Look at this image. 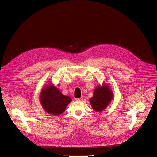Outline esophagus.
<instances>
[{"label": "esophagus", "instance_id": "obj_1", "mask_svg": "<svg viewBox=\"0 0 157 157\" xmlns=\"http://www.w3.org/2000/svg\"><path fill=\"white\" fill-rule=\"evenodd\" d=\"M83 100V97H81L80 98H76L75 100L76 101H82Z\"/></svg>", "mask_w": 157, "mask_h": 157}]
</instances>
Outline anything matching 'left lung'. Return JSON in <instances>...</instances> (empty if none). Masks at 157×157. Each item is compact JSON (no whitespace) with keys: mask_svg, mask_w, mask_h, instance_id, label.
I'll use <instances>...</instances> for the list:
<instances>
[{"mask_svg":"<svg viewBox=\"0 0 157 157\" xmlns=\"http://www.w3.org/2000/svg\"><path fill=\"white\" fill-rule=\"evenodd\" d=\"M113 98L111 88L106 83L98 85L90 99L92 108L96 112H101L106 109Z\"/></svg>","mask_w":157,"mask_h":157,"instance_id":"left-lung-1","label":"left lung"}]
</instances>
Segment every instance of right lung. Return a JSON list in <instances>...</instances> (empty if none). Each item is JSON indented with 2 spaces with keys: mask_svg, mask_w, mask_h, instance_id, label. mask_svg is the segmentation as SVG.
Returning <instances> with one entry per match:
<instances>
[{
  "mask_svg": "<svg viewBox=\"0 0 157 157\" xmlns=\"http://www.w3.org/2000/svg\"><path fill=\"white\" fill-rule=\"evenodd\" d=\"M72 99L64 95L52 83H49L40 92V101L45 111L52 115H59L64 112Z\"/></svg>",
  "mask_w": 157,
  "mask_h": 157,
  "instance_id": "obj_1",
  "label": "right lung"
}]
</instances>
